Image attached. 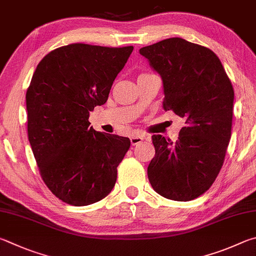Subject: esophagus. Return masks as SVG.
Returning <instances> with one entry per match:
<instances>
[{"label": "esophagus", "mask_w": 256, "mask_h": 256, "mask_svg": "<svg viewBox=\"0 0 256 256\" xmlns=\"http://www.w3.org/2000/svg\"><path fill=\"white\" fill-rule=\"evenodd\" d=\"M142 140H144V138H142V136H132L130 137V142H132V146L140 144Z\"/></svg>", "instance_id": "obj_1"}]
</instances>
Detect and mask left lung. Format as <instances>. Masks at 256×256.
<instances>
[{
    "mask_svg": "<svg viewBox=\"0 0 256 256\" xmlns=\"http://www.w3.org/2000/svg\"><path fill=\"white\" fill-rule=\"evenodd\" d=\"M163 80L165 111L186 120L176 142L153 135L147 176L164 198L190 201L216 180L232 135L234 88L209 48L168 38L140 49Z\"/></svg>",
    "mask_w": 256,
    "mask_h": 256,
    "instance_id": "obj_1",
    "label": "left lung"
}]
</instances>
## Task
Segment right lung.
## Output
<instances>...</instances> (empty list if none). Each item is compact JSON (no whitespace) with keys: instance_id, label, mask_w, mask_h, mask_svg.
<instances>
[{"instance_id":"add662e5","label":"right lung","mask_w":256,"mask_h":256,"mask_svg":"<svg viewBox=\"0 0 256 256\" xmlns=\"http://www.w3.org/2000/svg\"><path fill=\"white\" fill-rule=\"evenodd\" d=\"M132 46L70 44L44 56L26 94L28 138L40 176L58 199L88 206L110 194L130 140L90 127Z\"/></svg>"}]
</instances>
